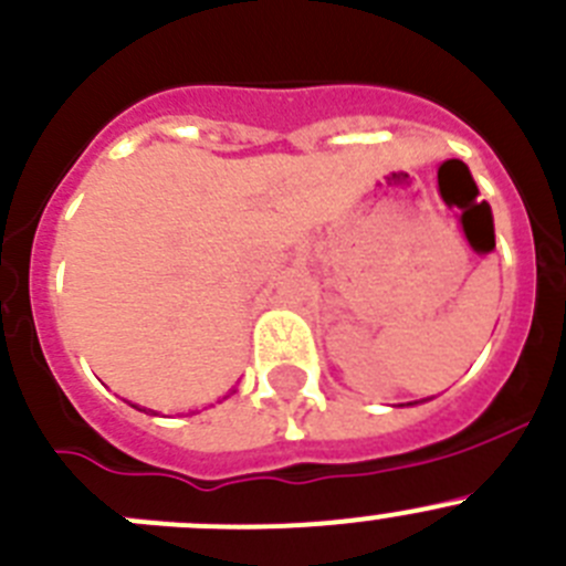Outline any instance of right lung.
Listing matches in <instances>:
<instances>
[{
    "mask_svg": "<svg viewBox=\"0 0 566 566\" xmlns=\"http://www.w3.org/2000/svg\"><path fill=\"white\" fill-rule=\"evenodd\" d=\"M133 408H138V406H133ZM138 411H147V413H155L153 408H138Z\"/></svg>",
    "mask_w": 566,
    "mask_h": 566,
    "instance_id": "obj_1",
    "label": "right lung"
}]
</instances>
